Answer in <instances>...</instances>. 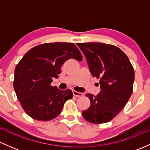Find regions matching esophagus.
<instances>
[{
  "label": "esophagus",
  "instance_id": "34e87169",
  "mask_svg": "<svg viewBox=\"0 0 150 150\" xmlns=\"http://www.w3.org/2000/svg\"><path fill=\"white\" fill-rule=\"evenodd\" d=\"M73 95L77 97H82V96H83V93L82 92H76V91H73Z\"/></svg>",
  "mask_w": 150,
  "mask_h": 150
}]
</instances>
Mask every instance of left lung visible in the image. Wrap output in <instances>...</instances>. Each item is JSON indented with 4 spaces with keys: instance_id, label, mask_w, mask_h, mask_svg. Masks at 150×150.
Masks as SVG:
<instances>
[{
    "instance_id": "1",
    "label": "left lung",
    "mask_w": 150,
    "mask_h": 150,
    "mask_svg": "<svg viewBox=\"0 0 150 150\" xmlns=\"http://www.w3.org/2000/svg\"><path fill=\"white\" fill-rule=\"evenodd\" d=\"M85 55L89 71L99 78L101 91L90 100L82 116L99 124L112 120L124 108L132 93L135 72L128 56L116 46L104 43H77Z\"/></svg>"
}]
</instances>
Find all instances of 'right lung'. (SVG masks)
Segmentation results:
<instances>
[{
	"label": "right lung",
	"mask_w": 150,
	"mask_h": 150,
	"mask_svg": "<svg viewBox=\"0 0 150 150\" xmlns=\"http://www.w3.org/2000/svg\"><path fill=\"white\" fill-rule=\"evenodd\" d=\"M70 58L82 60L73 43L43 44L30 49L15 70V92L24 111L38 120H52L60 114L65 102L73 97L70 89L51 85L58 78L61 66Z\"/></svg>",
	"instance_id": "right-lung-1"
}]
</instances>
